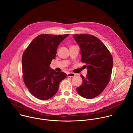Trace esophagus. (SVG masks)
I'll return each instance as SVG.
<instances>
[{
  "label": "esophagus",
  "instance_id": "obj_1",
  "mask_svg": "<svg viewBox=\"0 0 133 133\" xmlns=\"http://www.w3.org/2000/svg\"><path fill=\"white\" fill-rule=\"evenodd\" d=\"M75 75H76V74L72 72H68L67 73V76L68 77H73V76H74Z\"/></svg>",
  "mask_w": 133,
  "mask_h": 133
}]
</instances>
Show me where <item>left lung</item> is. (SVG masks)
Masks as SVG:
<instances>
[{"mask_svg": "<svg viewBox=\"0 0 133 133\" xmlns=\"http://www.w3.org/2000/svg\"><path fill=\"white\" fill-rule=\"evenodd\" d=\"M73 37L81 49V61L87 69L83 83L76 88L78 94L86 99L100 95L109 83L113 64L112 57L102 42L89 34H75Z\"/></svg>", "mask_w": 133, "mask_h": 133, "instance_id": "8db88e82", "label": "left lung"}]
</instances>
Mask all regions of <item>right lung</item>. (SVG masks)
<instances>
[{"label": "right lung", "mask_w": 133, "mask_h": 133, "mask_svg": "<svg viewBox=\"0 0 133 133\" xmlns=\"http://www.w3.org/2000/svg\"><path fill=\"white\" fill-rule=\"evenodd\" d=\"M69 34H42L35 38L24 51L22 59L24 82L37 98L46 100L58 91L60 82L66 77L49 66L55 59L58 46Z\"/></svg>", "instance_id": "obj_1"}]
</instances>
